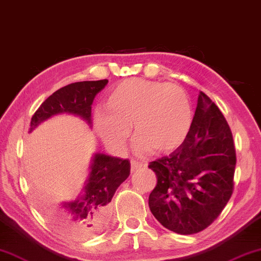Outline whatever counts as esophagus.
<instances>
[{
  "mask_svg": "<svg viewBox=\"0 0 261 261\" xmlns=\"http://www.w3.org/2000/svg\"><path fill=\"white\" fill-rule=\"evenodd\" d=\"M145 164H142V162H140L138 160H134V159H132L130 160V167H132V171H137V169L141 168V167H145Z\"/></svg>",
  "mask_w": 261,
  "mask_h": 261,
  "instance_id": "esophagus-1",
  "label": "esophagus"
}]
</instances>
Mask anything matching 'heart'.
Returning a JSON list of instances; mask_svg holds the SVG:
<instances>
[{
    "mask_svg": "<svg viewBox=\"0 0 261 261\" xmlns=\"http://www.w3.org/2000/svg\"><path fill=\"white\" fill-rule=\"evenodd\" d=\"M106 109L94 114V126L103 142L122 152L133 126L139 153H171L182 145L192 126L190 96L176 84L130 77L113 87Z\"/></svg>",
    "mask_w": 261,
    "mask_h": 261,
    "instance_id": "1",
    "label": "heart"
}]
</instances>
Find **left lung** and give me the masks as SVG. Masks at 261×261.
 <instances>
[{
    "label": "left lung",
    "instance_id": "8db88e82",
    "mask_svg": "<svg viewBox=\"0 0 261 261\" xmlns=\"http://www.w3.org/2000/svg\"><path fill=\"white\" fill-rule=\"evenodd\" d=\"M236 164L231 128L218 106L200 92L182 145L149 162L158 179L148 199L150 212L177 234L203 231L231 199Z\"/></svg>",
    "mask_w": 261,
    "mask_h": 261
}]
</instances>
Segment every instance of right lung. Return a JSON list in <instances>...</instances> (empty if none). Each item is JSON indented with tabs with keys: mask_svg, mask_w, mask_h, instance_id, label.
Segmentation results:
<instances>
[{
	"mask_svg": "<svg viewBox=\"0 0 261 261\" xmlns=\"http://www.w3.org/2000/svg\"><path fill=\"white\" fill-rule=\"evenodd\" d=\"M108 80L75 82L62 87L48 97L34 113L30 132L53 115L69 113L90 123L92 103ZM92 171L85 187V195L73 202L48 205L44 214L66 236L84 239L103 231L109 218V202L115 191L130 173V162L123 159L95 154Z\"/></svg>",
	"mask_w": 261,
	"mask_h": 261,
	"instance_id": "add662e5",
	"label": "right lung"
}]
</instances>
